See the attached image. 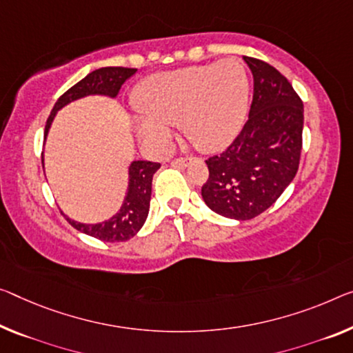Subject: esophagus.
<instances>
[{"instance_id":"1","label":"esophagus","mask_w":353,"mask_h":353,"mask_svg":"<svg viewBox=\"0 0 353 353\" xmlns=\"http://www.w3.org/2000/svg\"><path fill=\"white\" fill-rule=\"evenodd\" d=\"M191 161H192V158H178L175 161H172V165L173 167H188Z\"/></svg>"}]
</instances>
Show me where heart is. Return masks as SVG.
<instances>
[{
  "instance_id": "1",
  "label": "heart",
  "mask_w": 353,
  "mask_h": 353,
  "mask_svg": "<svg viewBox=\"0 0 353 353\" xmlns=\"http://www.w3.org/2000/svg\"><path fill=\"white\" fill-rule=\"evenodd\" d=\"M139 113L132 123L139 139L154 150H165L172 126L200 150L230 142L246 121L249 77L238 59L189 66L145 79L135 91Z\"/></svg>"
}]
</instances>
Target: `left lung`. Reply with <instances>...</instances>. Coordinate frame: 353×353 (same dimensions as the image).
<instances>
[{
	"instance_id": "1",
	"label": "left lung",
	"mask_w": 353,
	"mask_h": 353,
	"mask_svg": "<svg viewBox=\"0 0 353 353\" xmlns=\"http://www.w3.org/2000/svg\"><path fill=\"white\" fill-rule=\"evenodd\" d=\"M254 77L249 118L233 143L207 162L202 197L224 218L248 221L270 208L296 175L303 102L278 69L243 57Z\"/></svg>"
}]
</instances>
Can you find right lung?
Masks as SVG:
<instances>
[{
    "instance_id": "add662e5",
    "label": "right lung",
    "mask_w": 353,
    "mask_h": 353,
    "mask_svg": "<svg viewBox=\"0 0 353 353\" xmlns=\"http://www.w3.org/2000/svg\"><path fill=\"white\" fill-rule=\"evenodd\" d=\"M137 72V69L132 68H101L90 72L85 79L75 83L72 88H69L59 99L57 101L55 107L52 108L50 117H48L46 124L44 140H47L48 131H50L52 123L55 120V115L61 110L63 107L74 101L82 99L86 96H108L115 99L120 93L123 83L128 79ZM42 167H44V158H42ZM159 162L151 161H132L129 164L128 175V191L124 195V200L120 210L112 216L110 219H105L96 224H85L68 218H64L74 229L85 233V235L94 236L102 241H126L131 240L142 229L150 211V200H151V183H153V175L159 170Z\"/></svg>"
}]
</instances>
